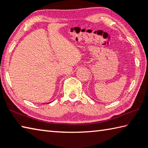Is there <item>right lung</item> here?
Here are the masks:
<instances>
[{"instance_id":"add662e5","label":"right lung","mask_w":148,"mask_h":148,"mask_svg":"<svg viewBox=\"0 0 148 148\" xmlns=\"http://www.w3.org/2000/svg\"><path fill=\"white\" fill-rule=\"evenodd\" d=\"M49 103H47V104H49Z\"/></svg>"}]
</instances>
